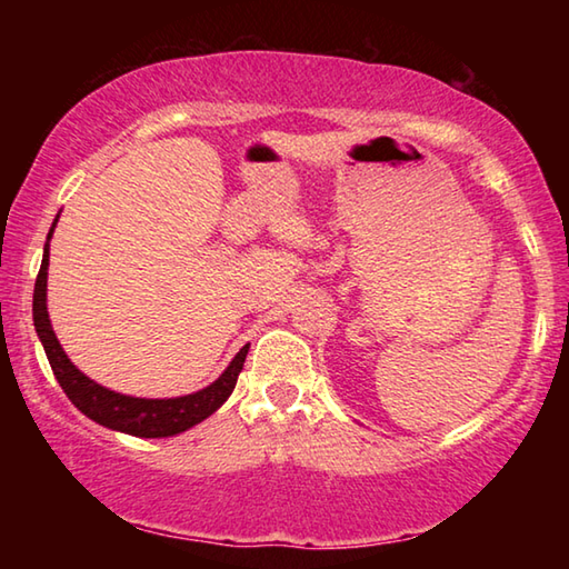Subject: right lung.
<instances>
[{"instance_id":"add662e5","label":"right lung","mask_w":569,"mask_h":569,"mask_svg":"<svg viewBox=\"0 0 569 569\" xmlns=\"http://www.w3.org/2000/svg\"><path fill=\"white\" fill-rule=\"evenodd\" d=\"M57 218L50 228V233H47L42 268L34 283L32 319H34V331L44 346L47 359H50L54 379L60 381V387L64 389V393L70 397L74 407L80 409L88 419L102 423V427H108L112 431H122V435H130V437H142V439L182 435V431L196 427V423L208 419L210 413L223 407L236 389L238 373L243 371L250 343H246L243 349L233 356V361L226 366V371L220 373L213 383H208V387L200 391L186 393V397H172V399L128 397V393L102 387V383L92 381L90 377H84V373L77 369V366L70 361V356L64 353L62 343L57 341L50 313H47V268H50V238L54 233Z\"/></svg>"}]
</instances>
